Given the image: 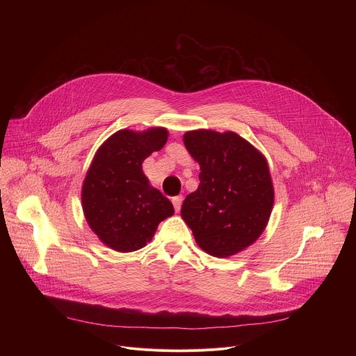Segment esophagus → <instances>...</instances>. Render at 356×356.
<instances>
[{
  "instance_id": "obj_1",
  "label": "esophagus",
  "mask_w": 356,
  "mask_h": 356,
  "mask_svg": "<svg viewBox=\"0 0 356 356\" xmlns=\"http://www.w3.org/2000/svg\"><path fill=\"white\" fill-rule=\"evenodd\" d=\"M172 202H173V206H175L176 213H179V211H180V209H181L183 197H181V195H176V197H173V198H172Z\"/></svg>"
}]
</instances>
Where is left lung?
<instances>
[{
    "mask_svg": "<svg viewBox=\"0 0 356 356\" xmlns=\"http://www.w3.org/2000/svg\"><path fill=\"white\" fill-rule=\"evenodd\" d=\"M183 142L201 172L180 214L202 250L217 258L236 255L262 235L272 214L268 161L232 131H187Z\"/></svg>",
    "mask_w": 356,
    "mask_h": 356,
    "instance_id": "obj_1",
    "label": "left lung"
}]
</instances>
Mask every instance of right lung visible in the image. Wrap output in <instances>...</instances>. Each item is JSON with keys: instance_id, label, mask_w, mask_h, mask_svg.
I'll return each instance as SVG.
<instances>
[{"instance_id": "1", "label": "right lung", "mask_w": 356, "mask_h": 356, "mask_svg": "<svg viewBox=\"0 0 356 356\" xmlns=\"http://www.w3.org/2000/svg\"><path fill=\"white\" fill-rule=\"evenodd\" d=\"M166 128L121 129L101 145L81 187L86 221L98 239L117 252H134L154 238L175 214L173 204L150 186L143 161L168 142Z\"/></svg>"}]
</instances>
